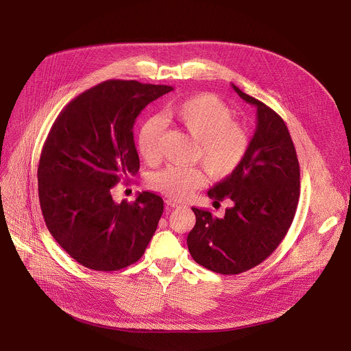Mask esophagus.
<instances>
[{"label":"esophagus","instance_id":"esophagus-1","mask_svg":"<svg viewBox=\"0 0 351 351\" xmlns=\"http://www.w3.org/2000/svg\"><path fill=\"white\" fill-rule=\"evenodd\" d=\"M182 206H184V203L178 202V199H173V198H168L167 202H165V207H167V210L178 208V207H182Z\"/></svg>","mask_w":351,"mask_h":351}]
</instances>
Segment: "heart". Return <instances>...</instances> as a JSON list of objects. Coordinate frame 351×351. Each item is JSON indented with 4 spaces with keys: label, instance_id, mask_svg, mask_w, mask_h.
I'll use <instances>...</instances> for the list:
<instances>
[{
    "label": "heart",
    "instance_id": "1",
    "mask_svg": "<svg viewBox=\"0 0 351 351\" xmlns=\"http://www.w3.org/2000/svg\"><path fill=\"white\" fill-rule=\"evenodd\" d=\"M171 121L197 140L195 158L202 160L214 179L232 175L245 158L250 148L248 132L233 122V112L213 94H199L171 106ZM162 126L149 118L138 129L137 152L147 164L161 158ZM204 184V175L197 167H168L148 178V187L171 198H186Z\"/></svg>",
    "mask_w": 351,
    "mask_h": 351
}]
</instances>
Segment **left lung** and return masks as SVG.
<instances>
[{"label":"left lung","instance_id":"left-lung-1","mask_svg":"<svg viewBox=\"0 0 351 351\" xmlns=\"http://www.w3.org/2000/svg\"><path fill=\"white\" fill-rule=\"evenodd\" d=\"M233 90L257 110V128L240 167L210 189L215 203L230 199L225 217L191 208L187 236L193 260L222 275H237L268 258L286 236L298 204L300 167L283 119L264 103Z\"/></svg>","mask_w":351,"mask_h":351}]
</instances>
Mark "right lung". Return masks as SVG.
I'll list each match as a JSON object with an SVG mask.
<instances>
[{
  "label": "right lung",
  "mask_w": 351,
  "mask_h": 351,
  "mask_svg": "<svg viewBox=\"0 0 351 351\" xmlns=\"http://www.w3.org/2000/svg\"><path fill=\"white\" fill-rule=\"evenodd\" d=\"M172 90L136 80L99 83L73 98L49 130L37 169L40 207L49 233L80 265L126 268L156 233L160 195L143 191L133 203H117L111 191L140 168L136 118Z\"/></svg>",
  "instance_id": "add662e5"
}]
</instances>
